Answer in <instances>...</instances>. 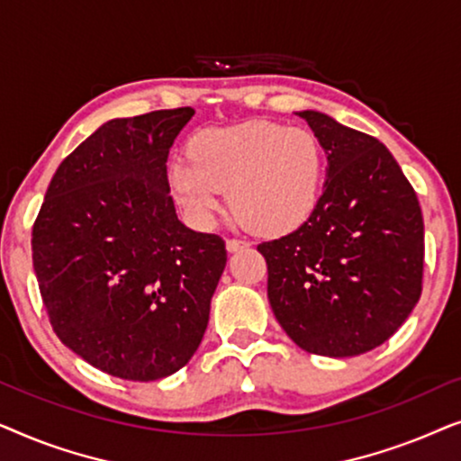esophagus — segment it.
Instances as JSON below:
<instances>
[{
	"instance_id": "obj_1",
	"label": "esophagus",
	"mask_w": 461,
	"mask_h": 461,
	"mask_svg": "<svg viewBox=\"0 0 461 461\" xmlns=\"http://www.w3.org/2000/svg\"><path fill=\"white\" fill-rule=\"evenodd\" d=\"M248 241H241V239H226V249L230 251V254H235V251L248 248Z\"/></svg>"
}]
</instances>
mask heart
<instances>
[{
    "mask_svg": "<svg viewBox=\"0 0 461 461\" xmlns=\"http://www.w3.org/2000/svg\"><path fill=\"white\" fill-rule=\"evenodd\" d=\"M191 157L169 166L176 199L207 222L230 193V205L258 235H285L306 222L323 193L325 161L314 134L273 122L199 131Z\"/></svg>",
    "mask_w": 461,
    "mask_h": 461,
    "instance_id": "b5f03b06",
    "label": "heart"
}]
</instances>
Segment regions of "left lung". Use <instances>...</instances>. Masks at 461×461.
Wrapping results in <instances>:
<instances>
[{"instance_id":"left-lung-1","label":"left lung","mask_w":461,"mask_h":461,"mask_svg":"<svg viewBox=\"0 0 461 461\" xmlns=\"http://www.w3.org/2000/svg\"><path fill=\"white\" fill-rule=\"evenodd\" d=\"M327 155L317 210L264 241L268 302L302 350L357 357L386 342L421 295L424 220L390 150L319 111H300Z\"/></svg>"}]
</instances>
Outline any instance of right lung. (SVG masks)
Returning <instances> with one entry per match:
<instances>
[{"instance_id": "obj_1", "label": "right lung", "mask_w": 461, "mask_h": 461, "mask_svg": "<svg viewBox=\"0 0 461 461\" xmlns=\"http://www.w3.org/2000/svg\"><path fill=\"white\" fill-rule=\"evenodd\" d=\"M191 106L111 119L56 169L33 268L60 342L104 374L153 382L191 361L226 267L222 237L176 216L167 155Z\"/></svg>"}]
</instances>
